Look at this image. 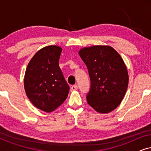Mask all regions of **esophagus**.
<instances>
[{"instance_id":"34e87169","label":"esophagus","mask_w":151,"mask_h":151,"mask_svg":"<svg viewBox=\"0 0 151 151\" xmlns=\"http://www.w3.org/2000/svg\"><path fill=\"white\" fill-rule=\"evenodd\" d=\"M78 88L77 85H73L71 87V91H76Z\"/></svg>"}]
</instances>
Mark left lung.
<instances>
[{
    "instance_id": "1",
    "label": "left lung",
    "mask_w": 151,
    "mask_h": 151,
    "mask_svg": "<svg viewBox=\"0 0 151 151\" xmlns=\"http://www.w3.org/2000/svg\"><path fill=\"white\" fill-rule=\"evenodd\" d=\"M79 55L87 67L91 80L88 104L100 113L114 110L123 100L129 84L123 59L113 47L102 45L84 47Z\"/></svg>"
}]
</instances>
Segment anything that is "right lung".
I'll list each match as a JSON object with an SVG mask.
<instances>
[{"label": "right lung", "instance_id": "obj_1", "mask_svg": "<svg viewBox=\"0 0 151 151\" xmlns=\"http://www.w3.org/2000/svg\"><path fill=\"white\" fill-rule=\"evenodd\" d=\"M62 48L45 47L35 54L26 69L24 86L31 102L37 108L50 113L67 99L69 86L59 67Z\"/></svg>", "mask_w": 151, "mask_h": 151}]
</instances>
